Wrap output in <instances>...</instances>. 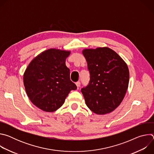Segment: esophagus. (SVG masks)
Masks as SVG:
<instances>
[{"label":"esophagus","mask_w":154,"mask_h":154,"mask_svg":"<svg viewBox=\"0 0 154 154\" xmlns=\"http://www.w3.org/2000/svg\"><path fill=\"white\" fill-rule=\"evenodd\" d=\"M75 85H76V86H77V88H79L80 86V82L79 81H78V82H77L75 83Z\"/></svg>","instance_id":"34e87169"}]
</instances>
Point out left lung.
Segmentation results:
<instances>
[{
    "mask_svg": "<svg viewBox=\"0 0 154 154\" xmlns=\"http://www.w3.org/2000/svg\"><path fill=\"white\" fill-rule=\"evenodd\" d=\"M90 73L89 84L81 91L87 106L97 115L111 113L127 92L129 71L126 63L107 47L82 51Z\"/></svg>",
    "mask_w": 154,
    "mask_h": 154,
    "instance_id": "left-lung-1",
    "label": "left lung"
}]
</instances>
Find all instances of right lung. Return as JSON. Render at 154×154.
I'll use <instances>...</instances> for the list:
<instances>
[{
	"mask_svg": "<svg viewBox=\"0 0 154 154\" xmlns=\"http://www.w3.org/2000/svg\"><path fill=\"white\" fill-rule=\"evenodd\" d=\"M68 51L50 49L34 58L26 69L23 81L26 93L36 106L53 112L60 108L77 86L70 80L66 66Z\"/></svg>",
	"mask_w": 154,
	"mask_h": 154,
	"instance_id": "right-lung-1",
	"label": "right lung"
}]
</instances>
